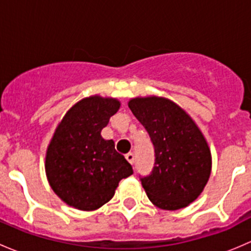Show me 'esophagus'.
I'll list each match as a JSON object with an SVG mask.
<instances>
[{"instance_id": "esophagus-1", "label": "esophagus", "mask_w": 251, "mask_h": 251, "mask_svg": "<svg viewBox=\"0 0 251 251\" xmlns=\"http://www.w3.org/2000/svg\"><path fill=\"white\" fill-rule=\"evenodd\" d=\"M125 158H126V160H127L128 163H130V164H133V163H135V154L131 153V151H130V153L126 154Z\"/></svg>"}]
</instances>
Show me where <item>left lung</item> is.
Listing matches in <instances>:
<instances>
[{"mask_svg": "<svg viewBox=\"0 0 251 251\" xmlns=\"http://www.w3.org/2000/svg\"><path fill=\"white\" fill-rule=\"evenodd\" d=\"M128 108L148 131L155 151L153 171L141 178L149 201L163 210L188 206L211 174V151L203 132L169 98L136 97L128 100Z\"/></svg>", "mask_w": 251, "mask_h": 251, "instance_id": "left-lung-1", "label": "left lung"}]
</instances>
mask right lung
Listing matches in <instances>:
<instances>
[{"instance_id":"add662e5","label":"right lung","mask_w":251,"mask_h":251,"mask_svg":"<svg viewBox=\"0 0 251 251\" xmlns=\"http://www.w3.org/2000/svg\"><path fill=\"white\" fill-rule=\"evenodd\" d=\"M119 108L116 98L90 96L75 103L58 124L45 170L50 188L69 206L100 209L113 198L119 182L133 174L114 141L100 136Z\"/></svg>"}]
</instances>
